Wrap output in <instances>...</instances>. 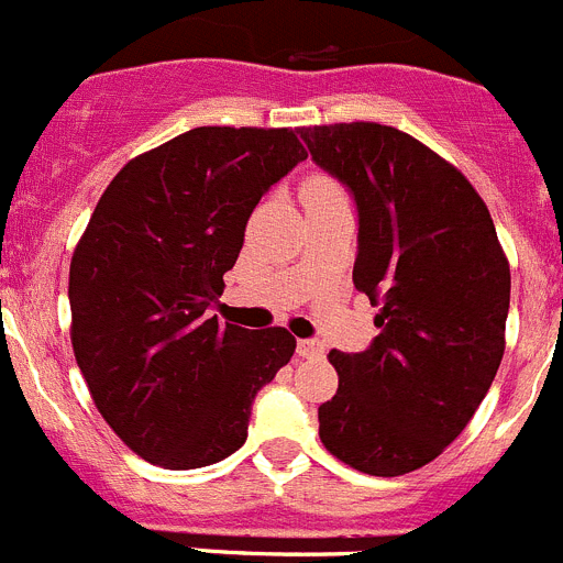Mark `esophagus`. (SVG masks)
<instances>
[{"instance_id":"esophagus-1","label":"esophagus","mask_w":563,"mask_h":563,"mask_svg":"<svg viewBox=\"0 0 563 563\" xmlns=\"http://www.w3.org/2000/svg\"><path fill=\"white\" fill-rule=\"evenodd\" d=\"M298 355L301 357H321L324 355V343L321 341H298Z\"/></svg>"}]
</instances>
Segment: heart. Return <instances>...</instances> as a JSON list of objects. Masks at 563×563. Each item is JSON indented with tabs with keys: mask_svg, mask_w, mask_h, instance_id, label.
Here are the masks:
<instances>
[{
	"mask_svg": "<svg viewBox=\"0 0 563 563\" xmlns=\"http://www.w3.org/2000/svg\"><path fill=\"white\" fill-rule=\"evenodd\" d=\"M305 188H316V191H327V188H338L335 183L332 180H327V177H312L310 183H307Z\"/></svg>",
	"mask_w": 563,
	"mask_h": 563,
	"instance_id": "heart-1",
	"label": "heart"
}]
</instances>
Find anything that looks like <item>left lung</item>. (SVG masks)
I'll return each instance as SVG.
<instances>
[{
	"label": "left lung",
	"mask_w": 563,
	"mask_h": 563,
	"mask_svg": "<svg viewBox=\"0 0 563 563\" xmlns=\"http://www.w3.org/2000/svg\"><path fill=\"white\" fill-rule=\"evenodd\" d=\"M312 161L357 206L352 282L377 307L369 350L330 352L324 449L369 476L429 465L485 400L501 355L510 265L460 168L380 123L301 129Z\"/></svg>",
	"instance_id": "8db88e82"
}]
</instances>
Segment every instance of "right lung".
Listing matches in <instances>:
<instances>
[{"label":"right lung","mask_w":563,"mask_h":563,"mask_svg":"<svg viewBox=\"0 0 563 563\" xmlns=\"http://www.w3.org/2000/svg\"><path fill=\"white\" fill-rule=\"evenodd\" d=\"M307 152L292 129L200 126L114 174L69 262L73 352L98 411L137 456L213 465L247 440L256 391L290 363L285 327L211 307L267 188Z\"/></svg>","instance_id":"add662e5"}]
</instances>
